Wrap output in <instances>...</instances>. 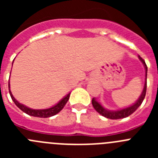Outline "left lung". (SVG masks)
Returning a JSON list of instances; mask_svg holds the SVG:
<instances>
[{
	"instance_id": "8db88e82",
	"label": "left lung",
	"mask_w": 158,
	"mask_h": 158,
	"mask_svg": "<svg viewBox=\"0 0 158 158\" xmlns=\"http://www.w3.org/2000/svg\"><path fill=\"white\" fill-rule=\"evenodd\" d=\"M139 59L141 60V62H142V64L144 65L145 69H146V81H145L144 88H143V90H142V93L141 94V96H139V98L138 99L135 104H132L131 106L127 107H125V108H123L120 110H117V111H110L108 109H106L104 108L101 104L99 103L97 100L95 98H93L92 100V104H93V107L95 108L96 111L98 113H100V115H103V116L106 117L107 118H111V119H118V118H126V117L131 115L132 113L135 112L138 107L142 104V101L144 100L145 96H146V78H147V66H146V64L145 62V61L141 58L140 56H139Z\"/></svg>"
}]
</instances>
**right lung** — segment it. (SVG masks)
<instances>
[{"instance_id": "add662e5", "label": "right lung", "mask_w": 158, "mask_h": 158, "mask_svg": "<svg viewBox=\"0 0 158 158\" xmlns=\"http://www.w3.org/2000/svg\"><path fill=\"white\" fill-rule=\"evenodd\" d=\"M12 64H13V62H12ZM9 85H10V84L8 83L9 94H10L11 98L13 100L15 104H16L21 111H23V112L27 114V115L35 117H40V118H47V117L53 116V115H55L56 114H58V113L63 108L64 106H65V104L67 103V101L69 100V95H70V93H69V94H67L65 97H63L62 100L58 102V104H55V105L53 106V107H50V108H47V109H31L30 107H27V106H25L23 105V104L19 103L16 99L14 98V96H12V93H11L10 86Z\"/></svg>"}]
</instances>
